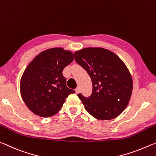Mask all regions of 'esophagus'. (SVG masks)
<instances>
[{"mask_svg": "<svg viewBox=\"0 0 156 156\" xmlns=\"http://www.w3.org/2000/svg\"><path fill=\"white\" fill-rule=\"evenodd\" d=\"M75 91H76V93L78 94L80 92V87H77L76 89H75Z\"/></svg>", "mask_w": 156, "mask_h": 156, "instance_id": "esophagus-1", "label": "esophagus"}]
</instances>
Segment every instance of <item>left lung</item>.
<instances>
[{
    "mask_svg": "<svg viewBox=\"0 0 156 156\" xmlns=\"http://www.w3.org/2000/svg\"><path fill=\"white\" fill-rule=\"evenodd\" d=\"M75 59L90 76L91 95L79 97L86 111L96 119L108 120L120 115L128 105L133 80L123 61L111 51L87 48L75 52Z\"/></svg>",
    "mask_w": 156,
    "mask_h": 156,
    "instance_id": "8db88e82",
    "label": "left lung"
}]
</instances>
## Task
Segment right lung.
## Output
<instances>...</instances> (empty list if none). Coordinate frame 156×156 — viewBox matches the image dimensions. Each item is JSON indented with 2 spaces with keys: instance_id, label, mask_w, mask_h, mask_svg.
I'll return each mask as SVG.
<instances>
[{
  "instance_id": "obj_1",
  "label": "right lung",
  "mask_w": 156,
  "mask_h": 156,
  "mask_svg": "<svg viewBox=\"0 0 156 156\" xmlns=\"http://www.w3.org/2000/svg\"><path fill=\"white\" fill-rule=\"evenodd\" d=\"M74 60L70 51L54 48L43 51L25 69L20 83V94L32 113L48 117L57 113L66 99L75 91L67 87L63 70Z\"/></svg>"
}]
</instances>
